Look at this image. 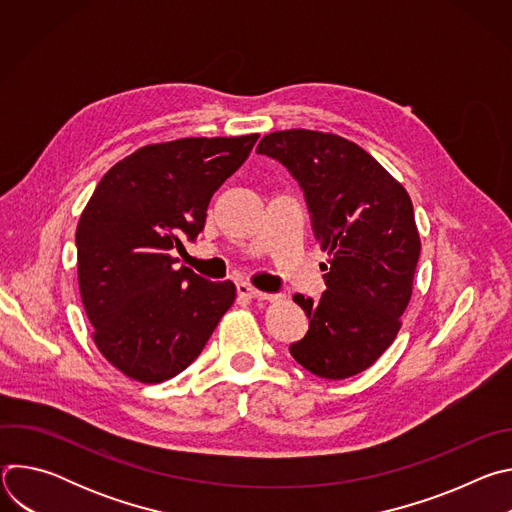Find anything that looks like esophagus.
<instances>
[{
    "label": "esophagus",
    "mask_w": 512,
    "mask_h": 512,
    "mask_svg": "<svg viewBox=\"0 0 512 512\" xmlns=\"http://www.w3.org/2000/svg\"><path fill=\"white\" fill-rule=\"evenodd\" d=\"M237 294H239V298H245V300H259V302L269 300L267 294H263V291L251 287L249 283H237Z\"/></svg>",
    "instance_id": "obj_1"
}]
</instances>
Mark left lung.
<instances>
[{"mask_svg":"<svg viewBox=\"0 0 512 512\" xmlns=\"http://www.w3.org/2000/svg\"><path fill=\"white\" fill-rule=\"evenodd\" d=\"M257 154L300 182L328 255L322 298L294 296L310 330L289 352L316 377H354L393 344L413 294L421 241L411 198L371 154L336 133L273 131Z\"/></svg>","mask_w":512,"mask_h":512,"instance_id":"8db88e82","label":"left lung"}]
</instances>
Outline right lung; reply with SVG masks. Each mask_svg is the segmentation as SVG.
<instances>
[{
  "instance_id": "add662e5",
  "label": "right lung",
  "mask_w": 512,
  "mask_h": 512,
  "mask_svg": "<svg viewBox=\"0 0 512 512\" xmlns=\"http://www.w3.org/2000/svg\"><path fill=\"white\" fill-rule=\"evenodd\" d=\"M259 133L143 145L97 184L77 227L79 289L99 352L156 385L182 373L233 306V281H208L172 257L206 223L212 194Z\"/></svg>"
}]
</instances>
